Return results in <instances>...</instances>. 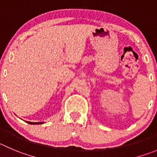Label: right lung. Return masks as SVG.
<instances>
[{
	"label": "right lung",
	"instance_id": "add662e5",
	"mask_svg": "<svg viewBox=\"0 0 157 157\" xmlns=\"http://www.w3.org/2000/svg\"><path fill=\"white\" fill-rule=\"evenodd\" d=\"M29 124H31V125H37V124H43V121H41V122H31V121H26Z\"/></svg>",
	"mask_w": 157,
	"mask_h": 157
}]
</instances>
